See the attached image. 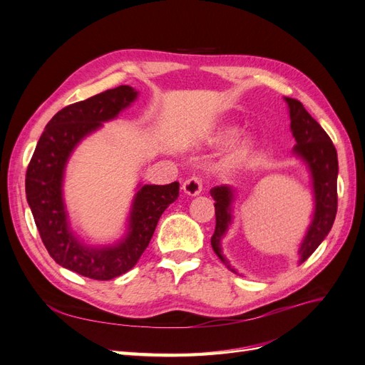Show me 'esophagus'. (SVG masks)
Instances as JSON below:
<instances>
[{"label":"esophagus","instance_id":"1","mask_svg":"<svg viewBox=\"0 0 365 365\" xmlns=\"http://www.w3.org/2000/svg\"><path fill=\"white\" fill-rule=\"evenodd\" d=\"M182 192L189 196H197L202 192V181L200 178H190L182 182Z\"/></svg>","mask_w":365,"mask_h":365}]
</instances>
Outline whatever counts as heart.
Wrapping results in <instances>:
<instances>
[{"label":"heart","mask_w":365,"mask_h":365,"mask_svg":"<svg viewBox=\"0 0 365 365\" xmlns=\"http://www.w3.org/2000/svg\"><path fill=\"white\" fill-rule=\"evenodd\" d=\"M239 130L240 129L236 125H224L217 128L213 134L210 135V141H212L213 145H224V143L233 140L239 134ZM256 148L257 140L252 135L237 138L228 146L225 152V163L230 165H236L242 161H245L251 153L256 150Z\"/></svg>","instance_id":"1"}]
</instances>
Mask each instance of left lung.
Returning a JSON list of instances; mask_svg holds the SVG:
<instances>
[{
	"label": "left lung",
	"mask_w": 365,
	"mask_h": 365,
	"mask_svg": "<svg viewBox=\"0 0 365 365\" xmlns=\"http://www.w3.org/2000/svg\"><path fill=\"white\" fill-rule=\"evenodd\" d=\"M284 102L288 103L291 132L297 141L292 155L306 165L312 182V220L307 227L300 248H298V264H302L307 257H311V254L326 239L334 225L338 207V155L332 140L306 111L303 103L291 97H284ZM210 195L215 200L216 210V228L212 236L213 251L230 271L239 274L231 267L222 252V239L228 233L235 219L236 190L231 185H216L210 190Z\"/></svg>",
	"instance_id": "1"
}]
</instances>
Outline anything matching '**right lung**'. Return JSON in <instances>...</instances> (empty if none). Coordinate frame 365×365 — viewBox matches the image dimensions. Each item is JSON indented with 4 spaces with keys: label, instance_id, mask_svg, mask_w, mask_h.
<instances>
[{
    "label": "right lung",
    "instance_id": "obj_1",
    "mask_svg": "<svg viewBox=\"0 0 365 365\" xmlns=\"http://www.w3.org/2000/svg\"><path fill=\"white\" fill-rule=\"evenodd\" d=\"M137 97L135 88L121 85L61 109L43 129L27 169V202L43 245L58 264L88 279L111 280L134 268L164 210L180 193L176 181L165 185L138 184L126 233L114 244H86L71 227L63 201L65 169L71 153L83 138L117 118Z\"/></svg>",
    "mask_w": 365,
    "mask_h": 365
}]
</instances>
